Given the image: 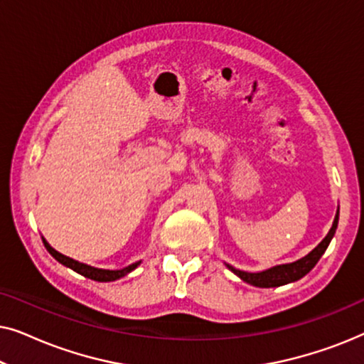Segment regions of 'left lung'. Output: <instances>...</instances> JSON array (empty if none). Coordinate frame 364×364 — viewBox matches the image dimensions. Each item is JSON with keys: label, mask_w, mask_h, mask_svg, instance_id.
Listing matches in <instances>:
<instances>
[{"label": "left lung", "mask_w": 364, "mask_h": 364, "mask_svg": "<svg viewBox=\"0 0 364 364\" xmlns=\"http://www.w3.org/2000/svg\"><path fill=\"white\" fill-rule=\"evenodd\" d=\"M338 218H340V207H338L335 220H333V225L330 228V232L326 233V237L323 238V240L318 243V245L313 248L308 255L300 258V260L291 262V263H282V265L270 267L263 272H243V270H238V268H235V267L228 265V263H225V265L228 270L235 273L240 280L250 283V285L258 287V288L282 287V285H287V283H293V282L300 280V278L305 277L306 273L316 265L323 253L326 252L331 238L335 237V232L338 228Z\"/></svg>", "instance_id": "left-lung-1"}]
</instances>
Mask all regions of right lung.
Listing matches in <instances>:
<instances>
[{
  "mask_svg": "<svg viewBox=\"0 0 364 364\" xmlns=\"http://www.w3.org/2000/svg\"><path fill=\"white\" fill-rule=\"evenodd\" d=\"M43 238V243L44 247H46V250L51 253V255L56 258V260L61 263V265L71 268L79 275L86 277V278H91V280H96V282H114V280H119V278L126 277L127 273H131L132 270H136V268L141 265V262H136L132 263V265L129 267H124L121 270H106V268H96V267H91V265H86V263H81L77 260H74V258H69L66 255H63V253H59L58 250H54V248L49 245L48 240L44 237Z\"/></svg>",
  "mask_w": 364,
  "mask_h": 364,
  "instance_id": "1",
  "label": "right lung"
}]
</instances>
